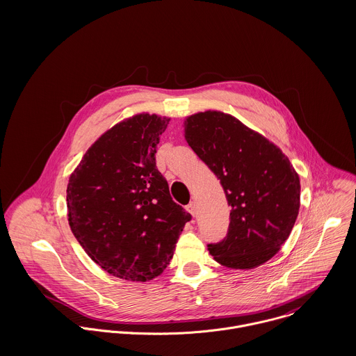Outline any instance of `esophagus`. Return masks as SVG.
<instances>
[{
  "label": "esophagus",
  "mask_w": 356,
  "mask_h": 356,
  "mask_svg": "<svg viewBox=\"0 0 356 356\" xmlns=\"http://www.w3.org/2000/svg\"><path fill=\"white\" fill-rule=\"evenodd\" d=\"M186 211H188L192 216H195V215H196V204H188V205H186Z\"/></svg>",
  "instance_id": "obj_1"
}]
</instances>
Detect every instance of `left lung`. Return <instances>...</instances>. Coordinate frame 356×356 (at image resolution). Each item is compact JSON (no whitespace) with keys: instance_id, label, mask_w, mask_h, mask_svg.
Wrapping results in <instances>:
<instances>
[{"instance_id":"left-lung-1","label":"left lung","mask_w":356,"mask_h":356,"mask_svg":"<svg viewBox=\"0 0 356 356\" xmlns=\"http://www.w3.org/2000/svg\"><path fill=\"white\" fill-rule=\"evenodd\" d=\"M184 127L186 143L218 177L232 207L227 236L209 244V254L229 268L266 263L295 226L299 174L275 144L229 113L199 112Z\"/></svg>"}]
</instances>
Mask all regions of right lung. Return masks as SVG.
<instances>
[{"mask_svg":"<svg viewBox=\"0 0 356 356\" xmlns=\"http://www.w3.org/2000/svg\"><path fill=\"white\" fill-rule=\"evenodd\" d=\"M170 118H127L86 151L70 175L67 215L85 252L113 277L147 282L170 264L191 220L156 168V147Z\"/></svg>","mask_w":356,"mask_h":356,"instance_id":"obj_1","label":"right lung"}]
</instances>
